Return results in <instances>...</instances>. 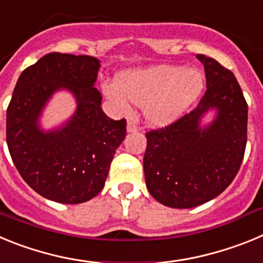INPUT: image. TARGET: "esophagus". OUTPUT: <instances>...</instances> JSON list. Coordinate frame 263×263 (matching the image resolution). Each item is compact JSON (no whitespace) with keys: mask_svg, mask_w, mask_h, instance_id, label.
Wrapping results in <instances>:
<instances>
[{"mask_svg":"<svg viewBox=\"0 0 263 263\" xmlns=\"http://www.w3.org/2000/svg\"><path fill=\"white\" fill-rule=\"evenodd\" d=\"M126 129L129 133H134V132H137V130H138V126H137V124L134 122V121H129V122H127Z\"/></svg>","mask_w":263,"mask_h":263,"instance_id":"34e87169","label":"esophagus"}]
</instances>
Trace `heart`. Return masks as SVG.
<instances>
[{"instance_id":"obj_1","label":"heart","mask_w":263,"mask_h":263,"mask_svg":"<svg viewBox=\"0 0 263 263\" xmlns=\"http://www.w3.org/2000/svg\"><path fill=\"white\" fill-rule=\"evenodd\" d=\"M204 76L197 69L160 64L125 72L118 83L105 87V95L122 113H129L132 101L142 106L143 116L153 125L178 120L199 99Z\"/></svg>"}]
</instances>
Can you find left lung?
Segmentation results:
<instances>
[{
  "instance_id": "8db88e82",
  "label": "left lung",
  "mask_w": 263,
  "mask_h": 263,
  "mask_svg": "<svg viewBox=\"0 0 263 263\" xmlns=\"http://www.w3.org/2000/svg\"><path fill=\"white\" fill-rule=\"evenodd\" d=\"M206 90L194 110L168 126L146 133V187L171 208H194L212 200L233 182L242 163L248 133V104L233 72L201 53ZM216 116L206 127V111Z\"/></svg>"
}]
</instances>
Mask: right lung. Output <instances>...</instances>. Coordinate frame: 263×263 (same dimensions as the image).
<instances>
[{
  "label": "right lung",
  "mask_w": 263,
  "mask_h": 263,
  "mask_svg": "<svg viewBox=\"0 0 263 263\" xmlns=\"http://www.w3.org/2000/svg\"><path fill=\"white\" fill-rule=\"evenodd\" d=\"M100 60L51 52L21 73L6 111V142L23 180L41 196L62 204L93 199L105 184L111 159L126 136V120L109 118L95 88ZM77 100L74 116L45 132L39 117L57 90Z\"/></svg>",
  "instance_id": "right-lung-1"
}]
</instances>
